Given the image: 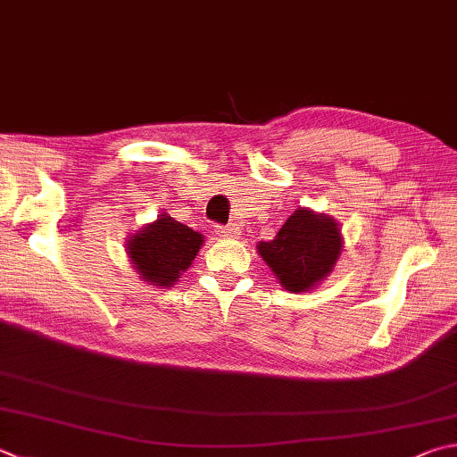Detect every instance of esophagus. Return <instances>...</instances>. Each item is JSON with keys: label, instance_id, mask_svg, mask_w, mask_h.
Returning a JSON list of instances; mask_svg holds the SVG:
<instances>
[{"label": "esophagus", "instance_id": "esophagus-1", "mask_svg": "<svg viewBox=\"0 0 457 457\" xmlns=\"http://www.w3.org/2000/svg\"><path fill=\"white\" fill-rule=\"evenodd\" d=\"M215 228H218V234L221 237H239V236H242V231H239V228L234 226V223H231V226H215Z\"/></svg>", "mask_w": 457, "mask_h": 457}]
</instances>
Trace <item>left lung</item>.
<instances>
[{
    "instance_id": "left-lung-1",
    "label": "left lung",
    "mask_w": 457,
    "mask_h": 457,
    "mask_svg": "<svg viewBox=\"0 0 457 457\" xmlns=\"http://www.w3.org/2000/svg\"><path fill=\"white\" fill-rule=\"evenodd\" d=\"M257 252L289 292H305L328 276L342 252L337 223L310 210H297L271 242Z\"/></svg>"
}]
</instances>
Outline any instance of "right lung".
<instances>
[{
	"label": "right lung",
	"instance_id": "obj_1",
	"mask_svg": "<svg viewBox=\"0 0 457 457\" xmlns=\"http://www.w3.org/2000/svg\"><path fill=\"white\" fill-rule=\"evenodd\" d=\"M204 237L170 215L149 223L142 234L129 239L128 250L144 281L170 287L186 271L202 247Z\"/></svg>",
	"mask_w": 457,
	"mask_h": 457
}]
</instances>
